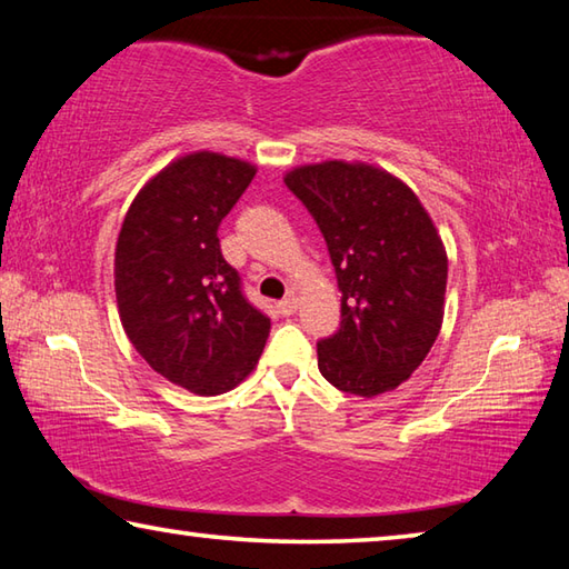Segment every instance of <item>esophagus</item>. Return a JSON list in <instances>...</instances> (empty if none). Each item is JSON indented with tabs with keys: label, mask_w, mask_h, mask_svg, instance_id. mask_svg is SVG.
<instances>
[{
	"label": "esophagus",
	"mask_w": 569,
	"mask_h": 569,
	"mask_svg": "<svg viewBox=\"0 0 569 569\" xmlns=\"http://www.w3.org/2000/svg\"><path fill=\"white\" fill-rule=\"evenodd\" d=\"M296 308H298V298L296 296H288V298H283L281 303H278V311H281L283 316L296 313Z\"/></svg>",
	"instance_id": "1"
}]
</instances>
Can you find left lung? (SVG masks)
<instances>
[{
    "label": "left lung",
    "instance_id": "1",
    "mask_svg": "<svg viewBox=\"0 0 569 569\" xmlns=\"http://www.w3.org/2000/svg\"><path fill=\"white\" fill-rule=\"evenodd\" d=\"M321 228L341 291V326L319 341V371L339 391L377 397L407 381L435 346L447 250L409 186L366 162L286 172Z\"/></svg>",
    "mask_w": 569,
    "mask_h": 569
}]
</instances>
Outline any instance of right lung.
I'll list each match as a JSON object with an SVG mask.
<instances>
[{"label": "right lung", "instance_id": "right-lung-1", "mask_svg": "<svg viewBox=\"0 0 569 569\" xmlns=\"http://www.w3.org/2000/svg\"><path fill=\"white\" fill-rule=\"evenodd\" d=\"M253 176L256 166L220 152L172 160L134 196L114 248V296L130 343L152 371L200 397L238 387L271 331L218 240L220 220Z\"/></svg>", "mask_w": 569, "mask_h": 569}]
</instances>
